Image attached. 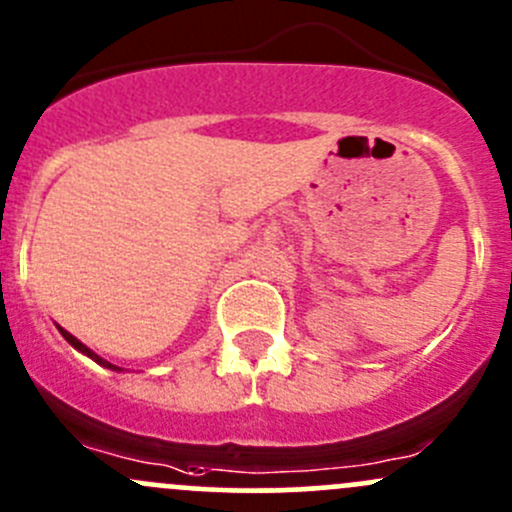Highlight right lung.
Segmentation results:
<instances>
[{"label": "right lung", "mask_w": 512, "mask_h": 512, "mask_svg": "<svg viewBox=\"0 0 512 512\" xmlns=\"http://www.w3.org/2000/svg\"><path fill=\"white\" fill-rule=\"evenodd\" d=\"M59 333H61L63 337H66V340H68V342H71V345H73V347H76V350H78V352H83V355H88V357H91V360H93V362H98V365L108 367V370H118V367H115V365H113V362L103 360V357H100V355H96V352H93V350H91V347H86V345H83V342H81V340H76V337H73L71 333H66V330H63V328H59Z\"/></svg>", "instance_id": "1"}]
</instances>
